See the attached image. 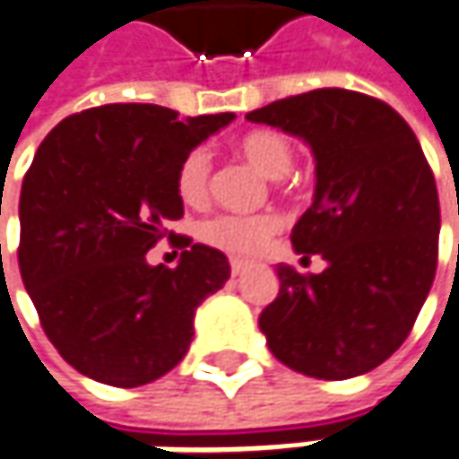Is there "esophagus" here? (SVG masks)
I'll return each instance as SVG.
<instances>
[{
    "mask_svg": "<svg viewBox=\"0 0 459 459\" xmlns=\"http://www.w3.org/2000/svg\"><path fill=\"white\" fill-rule=\"evenodd\" d=\"M247 270H249V264H247V262H241V259H230V275H233V278L244 275Z\"/></svg>",
    "mask_w": 459,
    "mask_h": 459,
    "instance_id": "obj_1",
    "label": "esophagus"
}]
</instances>
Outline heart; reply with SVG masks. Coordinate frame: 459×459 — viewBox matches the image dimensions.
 Masks as SVG:
<instances>
[{"label":"heart","instance_id":"b5f03b06","mask_svg":"<svg viewBox=\"0 0 459 459\" xmlns=\"http://www.w3.org/2000/svg\"><path fill=\"white\" fill-rule=\"evenodd\" d=\"M238 155L249 160L259 174L267 178H283L296 163L293 143L283 132L256 129L238 140ZM210 152L204 148L189 150L176 169V192L186 204H203L210 197ZM281 229V218L262 215H215L200 226V238L204 244L233 256L256 255Z\"/></svg>","mask_w":459,"mask_h":459}]
</instances>
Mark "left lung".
<instances>
[{"mask_svg": "<svg viewBox=\"0 0 459 459\" xmlns=\"http://www.w3.org/2000/svg\"><path fill=\"white\" fill-rule=\"evenodd\" d=\"M301 137L316 160L314 203L293 226L319 275L278 264V299L259 330L278 361L316 379H351L411 335L439 255V195L408 122L379 98L322 88L247 114Z\"/></svg>", "mask_w": 459, "mask_h": 459, "instance_id": "left-lung-1", "label": "left lung"}]
</instances>
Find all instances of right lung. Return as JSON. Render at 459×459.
Here are the masks:
<instances>
[{"label": "right lung", "mask_w": 459, "mask_h": 459, "mask_svg": "<svg viewBox=\"0 0 459 459\" xmlns=\"http://www.w3.org/2000/svg\"><path fill=\"white\" fill-rule=\"evenodd\" d=\"M233 114L178 119L155 103H108L59 122L20 192L17 262L46 337L80 374L140 387L171 371L195 311L230 278L223 252L169 230L184 215L176 169ZM182 249L152 268L160 240Z\"/></svg>", "instance_id": "right-lung-1"}]
</instances>
